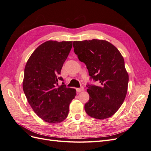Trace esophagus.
I'll return each instance as SVG.
<instances>
[{
	"label": "esophagus",
	"instance_id": "34e87169",
	"mask_svg": "<svg viewBox=\"0 0 151 151\" xmlns=\"http://www.w3.org/2000/svg\"><path fill=\"white\" fill-rule=\"evenodd\" d=\"M76 90L77 92L79 93V92H81V91H83L84 90V88H83V87H81V88H77Z\"/></svg>",
	"mask_w": 151,
	"mask_h": 151
}]
</instances>
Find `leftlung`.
I'll return each instance as SVG.
<instances>
[{
    "label": "left lung",
    "mask_w": 151,
    "mask_h": 151,
    "mask_svg": "<svg viewBox=\"0 0 151 151\" xmlns=\"http://www.w3.org/2000/svg\"><path fill=\"white\" fill-rule=\"evenodd\" d=\"M74 52L84 62L91 79L98 86L87 85L89 101L84 109L88 115L104 120L113 116L126 97L129 74L120 52L106 40L74 41Z\"/></svg>",
    "instance_id": "left-lung-1"
}]
</instances>
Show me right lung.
I'll return each instance as SVG.
<instances>
[{"mask_svg": "<svg viewBox=\"0 0 151 151\" xmlns=\"http://www.w3.org/2000/svg\"><path fill=\"white\" fill-rule=\"evenodd\" d=\"M72 47V42L50 40L40 45L31 54L24 68L22 88L35 113L50 123L66 119L69 104L76 90L62 83V67Z\"/></svg>", "mask_w": 151, "mask_h": 151, "instance_id": "right-lung-1", "label": "right lung"}]
</instances>
